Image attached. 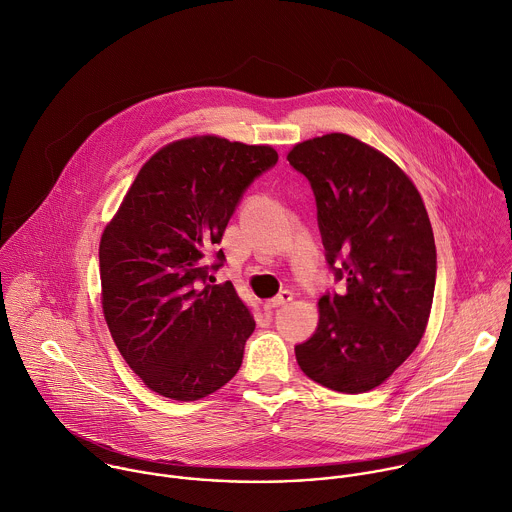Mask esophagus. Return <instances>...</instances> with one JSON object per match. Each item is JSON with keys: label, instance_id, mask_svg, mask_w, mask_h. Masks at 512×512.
<instances>
[{"label": "esophagus", "instance_id": "1", "mask_svg": "<svg viewBox=\"0 0 512 512\" xmlns=\"http://www.w3.org/2000/svg\"><path fill=\"white\" fill-rule=\"evenodd\" d=\"M289 301H293V293L291 291H281L277 297H273L271 301L265 303V309H277V307L287 305Z\"/></svg>", "mask_w": 512, "mask_h": 512}]
</instances>
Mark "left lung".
Returning <instances> with one entry per match:
<instances>
[{
	"instance_id": "1",
	"label": "left lung",
	"mask_w": 512,
	"mask_h": 512,
	"mask_svg": "<svg viewBox=\"0 0 512 512\" xmlns=\"http://www.w3.org/2000/svg\"><path fill=\"white\" fill-rule=\"evenodd\" d=\"M287 159L311 183L325 259L345 281L343 293L321 297L319 325L295 347L297 363L327 389L371 391L427 329L437 249L425 203L389 157L345 133L297 143Z\"/></svg>"
}]
</instances>
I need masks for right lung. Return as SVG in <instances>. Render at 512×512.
I'll return each instance as SVG.
<instances>
[{
	"label": "right lung",
	"mask_w": 512,
	"mask_h": 512,
	"mask_svg": "<svg viewBox=\"0 0 512 512\" xmlns=\"http://www.w3.org/2000/svg\"><path fill=\"white\" fill-rule=\"evenodd\" d=\"M269 145L205 135L157 151L99 243L111 337L155 393L197 401L229 383L255 329L231 281L209 285L217 249L249 185L275 167Z\"/></svg>",
	"instance_id": "obj_1"
}]
</instances>
